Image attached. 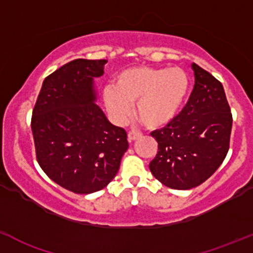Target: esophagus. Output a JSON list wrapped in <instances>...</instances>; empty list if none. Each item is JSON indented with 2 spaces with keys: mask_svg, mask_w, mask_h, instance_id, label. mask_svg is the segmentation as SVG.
<instances>
[{
  "mask_svg": "<svg viewBox=\"0 0 253 253\" xmlns=\"http://www.w3.org/2000/svg\"><path fill=\"white\" fill-rule=\"evenodd\" d=\"M142 137V134L138 133V132H134V131H131L128 132V134H127V138H128V142H134L135 139H138V138Z\"/></svg>",
  "mask_w": 253,
  "mask_h": 253,
  "instance_id": "1",
  "label": "esophagus"
}]
</instances>
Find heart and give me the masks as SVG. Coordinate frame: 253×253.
Wrapping results in <instances>:
<instances>
[{"label":"heart","instance_id":"1","mask_svg":"<svg viewBox=\"0 0 253 253\" xmlns=\"http://www.w3.org/2000/svg\"><path fill=\"white\" fill-rule=\"evenodd\" d=\"M190 88L187 71L180 68L132 66L120 71L113 87H105L103 102L116 124H125L135 103V115L151 129L171 124L182 110Z\"/></svg>","mask_w":253,"mask_h":253}]
</instances>
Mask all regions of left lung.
Listing matches in <instances>:
<instances>
[{
    "mask_svg": "<svg viewBox=\"0 0 253 253\" xmlns=\"http://www.w3.org/2000/svg\"><path fill=\"white\" fill-rule=\"evenodd\" d=\"M195 84L187 105L171 124L151 132L159 144L149 164L154 177L178 190L209 179L229 150L233 118L222 84L191 64Z\"/></svg>",
    "mask_w": 253,
    "mask_h": 253,
    "instance_id": "left-lung-1",
    "label": "left lung"
}]
</instances>
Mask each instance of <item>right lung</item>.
Listing matches in <instances>:
<instances>
[{
    "label": "right lung",
    "instance_id": "1",
    "mask_svg": "<svg viewBox=\"0 0 253 253\" xmlns=\"http://www.w3.org/2000/svg\"><path fill=\"white\" fill-rule=\"evenodd\" d=\"M105 59H75L44 79L31 119L36 158L43 172L76 194L105 188L128 149L127 133L114 126L97 102L94 80Z\"/></svg>",
    "mask_w": 253,
    "mask_h": 253
}]
</instances>
